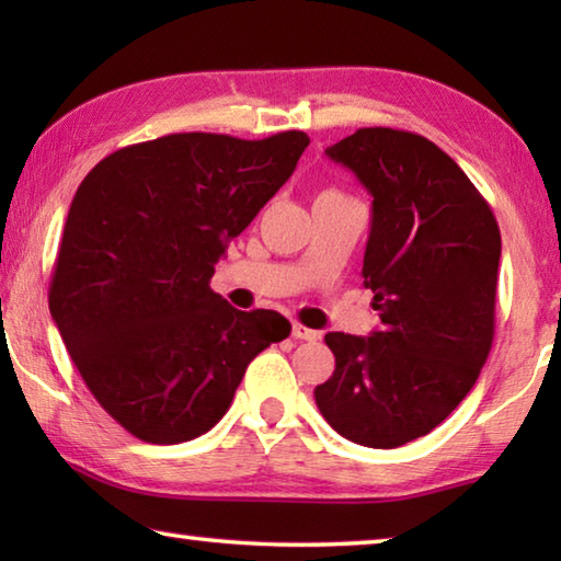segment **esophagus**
I'll return each instance as SVG.
<instances>
[{"instance_id": "1", "label": "esophagus", "mask_w": 561, "mask_h": 561, "mask_svg": "<svg viewBox=\"0 0 561 561\" xmlns=\"http://www.w3.org/2000/svg\"><path fill=\"white\" fill-rule=\"evenodd\" d=\"M291 336L299 339V341H317L319 339V331L304 327V324H299V321H294V324H291Z\"/></svg>"}]
</instances>
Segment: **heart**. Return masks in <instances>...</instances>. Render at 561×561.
I'll list each match as a JSON object with an SVG mask.
<instances>
[{
	"instance_id": "heart-1",
	"label": "heart",
	"mask_w": 561,
	"mask_h": 561,
	"mask_svg": "<svg viewBox=\"0 0 561 561\" xmlns=\"http://www.w3.org/2000/svg\"><path fill=\"white\" fill-rule=\"evenodd\" d=\"M321 195H344V193H339V190H324Z\"/></svg>"
}]
</instances>
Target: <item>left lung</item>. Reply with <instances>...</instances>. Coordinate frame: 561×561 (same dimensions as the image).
<instances>
[{"mask_svg":"<svg viewBox=\"0 0 561 561\" xmlns=\"http://www.w3.org/2000/svg\"><path fill=\"white\" fill-rule=\"evenodd\" d=\"M327 156L374 197L360 274L381 327L324 336L336 368L314 398L346 440L398 448L440 425L485 366L500 227L460 165L417 133L358 128Z\"/></svg>","mask_w":561,"mask_h":561,"instance_id":"8db88e82","label":"left lung"}]
</instances>
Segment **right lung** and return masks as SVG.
I'll use <instances>...</instances> for the list:
<instances>
[{
    "label": "right lung",
    "instance_id": "obj_1",
    "mask_svg": "<svg viewBox=\"0 0 561 561\" xmlns=\"http://www.w3.org/2000/svg\"><path fill=\"white\" fill-rule=\"evenodd\" d=\"M307 146L304 130L173 133L103 158L76 190L49 309L83 383L136 438L207 433L250 360L289 336L277 311L234 309L210 279Z\"/></svg>",
    "mask_w": 561,
    "mask_h": 561
}]
</instances>
